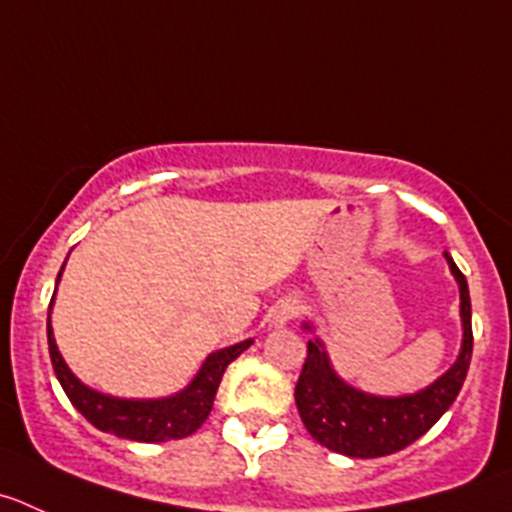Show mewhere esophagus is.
I'll return each instance as SVG.
<instances>
[{
  "label": "esophagus",
  "mask_w": 512,
  "mask_h": 512,
  "mask_svg": "<svg viewBox=\"0 0 512 512\" xmlns=\"http://www.w3.org/2000/svg\"><path fill=\"white\" fill-rule=\"evenodd\" d=\"M297 312H300V307H297L295 300H282V302H277L275 307H272L270 322H272V325L282 327V325H287V322H290L292 317L297 315Z\"/></svg>",
  "instance_id": "obj_1"
}]
</instances>
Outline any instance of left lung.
<instances>
[{
  "instance_id": "1",
  "label": "left lung",
  "mask_w": 512,
  "mask_h": 512,
  "mask_svg": "<svg viewBox=\"0 0 512 512\" xmlns=\"http://www.w3.org/2000/svg\"><path fill=\"white\" fill-rule=\"evenodd\" d=\"M445 260L460 287L463 345L453 367L425 390L400 398L362 393L337 375L322 340H307L305 365L295 385V403L307 433L327 450L347 458L393 455L428 433L455 403L473 357V325L468 280L448 252ZM305 330H312L310 322H305Z\"/></svg>"
}]
</instances>
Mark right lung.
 <instances>
[{
    "label": "right lung",
    "mask_w": 512,
    "mask_h": 512,
    "mask_svg": "<svg viewBox=\"0 0 512 512\" xmlns=\"http://www.w3.org/2000/svg\"><path fill=\"white\" fill-rule=\"evenodd\" d=\"M62 270H59L57 282L59 277H62ZM52 305L54 297L52 302H49V312H52ZM47 342L54 375H57L64 393H67L69 403H72L97 430L117 435V438L124 440H135V443H167V440H180L195 433V430L205 423L207 415H210L217 388H220V380L222 375H225L227 365H230L232 360H237V357L252 345V340H242L237 342V345L222 347V350L212 352V355L202 362L195 380H192L185 390L170 395V398L124 400L87 388V385L69 370L67 362H64V357L59 355L57 350L49 317Z\"/></svg>",
    "instance_id": "1"
}]
</instances>
